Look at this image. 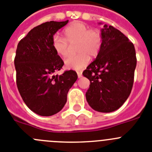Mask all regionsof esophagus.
Here are the masks:
<instances>
[{"instance_id":"esophagus-1","label":"esophagus","mask_w":152,"mask_h":152,"mask_svg":"<svg viewBox=\"0 0 152 152\" xmlns=\"http://www.w3.org/2000/svg\"><path fill=\"white\" fill-rule=\"evenodd\" d=\"M77 77H78L79 78H80V77H82V72H77Z\"/></svg>"}]
</instances>
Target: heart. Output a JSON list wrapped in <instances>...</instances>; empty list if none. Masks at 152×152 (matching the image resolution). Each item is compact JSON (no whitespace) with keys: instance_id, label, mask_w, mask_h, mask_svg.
<instances>
[{"instance_id":"heart-1","label":"heart","mask_w":152,"mask_h":152,"mask_svg":"<svg viewBox=\"0 0 152 152\" xmlns=\"http://www.w3.org/2000/svg\"><path fill=\"white\" fill-rule=\"evenodd\" d=\"M65 38L58 34L52 37V47L57 55L66 56L69 53L70 46L76 43L75 51L78 53L71 56L65 60L67 69L81 70L90 62V56L96 57L102 45L103 37L101 31L96 28L89 29L88 26L80 22H75L64 29Z\"/></svg>"}]
</instances>
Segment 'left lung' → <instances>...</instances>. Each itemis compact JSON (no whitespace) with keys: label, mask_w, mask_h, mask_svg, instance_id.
Returning a JSON list of instances; mask_svg holds the SVG:
<instances>
[{"label":"left lung","mask_w":152,"mask_h":152,"mask_svg":"<svg viewBox=\"0 0 152 152\" xmlns=\"http://www.w3.org/2000/svg\"><path fill=\"white\" fill-rule=\"evenodd\" d=\"M101 33V50L83 75L90 81L86 93L90 106L108 113L118 109L130 96L136 56L134 45L121 31L105 25Z\"/></svg>","instance_id":"1"}]
</instances>
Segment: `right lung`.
Listing matches in <instances>:
<instances>
[{
	"mask_svg": "<svg viewBox=\"0 0 152 152\" xmlns=\"http://www.w3.org/2000/svg\"><path fill=\"white\" fill-rule=\"evenodd\" d=\"M65 22H44L32 28L17 46L14 59L16 85L26 105L41 116L60 111L67 94L77 79L76 72L56 75L64 62L52 47V37Z\"/></svg>",
	"mask_w": 152,
	"mask_h": 152,
	"instance_id": "right-lung-1",
	"label": "right lung"
}]
</instances>
